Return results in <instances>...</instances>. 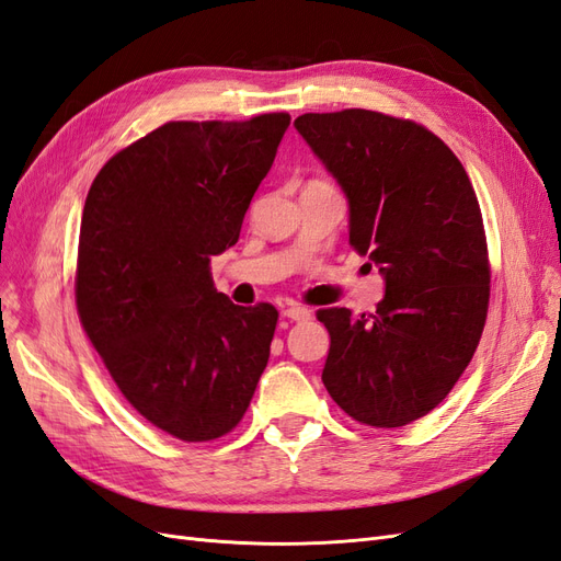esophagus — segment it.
Instances as JSON below:
<instances>
[{
  "label": "esophagus",
  "mask_w": 561,
  "mask_h": 561,
  "mask_svg": "<svg viewBox=\"0 0 561 561\" xmlns=\"http://www.w3.org/2000/svg\"><path fill=\"white\" fill-rule=\"evenodd\" d=\"M283 316L290 318V321H309L311 311L305 309V307H299V305H290L287 309H283Z\"/></svg>",
  "instance_id": "obj_1"
}]
</instances>
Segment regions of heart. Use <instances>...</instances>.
<instances>
[{"label": "heart", "instance_id": "b5f03b06", "mask_svg": "<svg viewBox=\"0 0 561 561\" xmlns=\"http://www.w3.org/2000/svg\"><path fill=\"white\" fill-rule=\"evenodd\" d=\"M313 184H318V181H313Z\"/></svg>", "mask_w": 561, "mask_h": 561}]
</instances>
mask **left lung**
<instances>
[{
  "mask_svg": "<svg viewBox=\"0 0 561 561\" xmlns=\"http://www.w3.org/2000/svg\"><path fill=\"white\" fill-rule=\"evenodd\" d=\"M295 127L350 201L352 248L385 278L375 313H316L330 332L323 385L363 425L403 427L448 397L486 323L477 193L453 150L411 119L350 108Z\"/></svg>",
  "mask_w": 561,
  "mask_h": 561,
  "instance_id": "8db88e82",
  "label": "left lung"
}]
</instances>
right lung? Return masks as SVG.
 <instances>
[{
  "mask_svg": "<svg viewBox=\"0 0 561 561\" xmlns=\"http://www.w3.org/2000/svg\"><path fill=\"white\" fill-rule=\"evenodd\" d=\"M287 113L168 123L119 150L89 188L75 301L123 397L181 442L243 420L268 363L276 307L217 293L209 260L238 243Z\"/></svg>",
  "mask_w": 561,
  "mask_h": 561,
  "instance_id": "add662e5",
  "label": "right lung"
}]
</instances>
